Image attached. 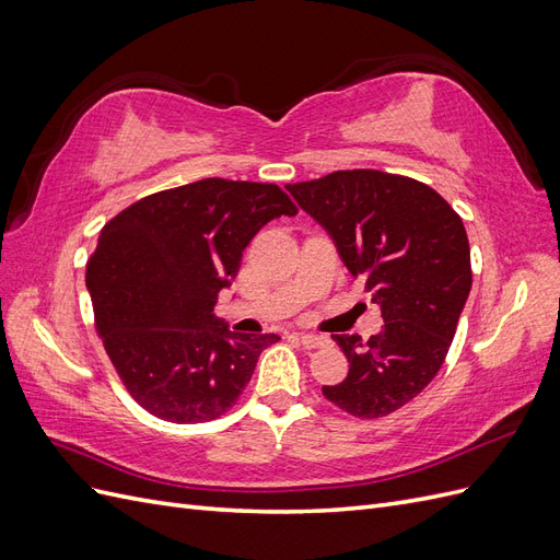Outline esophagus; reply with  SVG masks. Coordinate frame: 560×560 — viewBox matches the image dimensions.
Wrapping results in <instances>:
<instances>
[{
	"label": "esophagus",
	"instance_id": "esophagus-1",
	"mask_svg": "<svg viewBox=\"0 0 560 560\" xmlns=\"http://www.w3.org/2000/svg\"><path fill=\"white\" fill-rule=\"evenodd\" d=\"M296 338L299 341L306 346V348H322V346H327L329 341H327V336H319V334H306V331H299L296 334Z\"/></svg>",
	"mask_w": 560,
	"mask_h": 560
}]
</instances>
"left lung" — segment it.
I'll list each match as a JSON object with an SVG mask.
<instances>
[{
	"label": "left lung",
	"instance_id": "8db88e82",
	"mask_svg": "<svg viewBox=\"0 0 560 560\" xmlns=\"http://www.w3.org/2000/svg\"><path fill=\"white\" fill-rule=\"evenodd\" d=\"M287 191L329 233L385 322L369 341L334 336L350 369L322 395L354 418L401 409L442 369L471 290L463 219L428 184L381 171H338Z\"/></svg>",
	"mask_w": 560,
	"mask_h": 560
}]
</instances>
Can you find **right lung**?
Wrapping results in <instances>:
<instances>
[{
    "label": "right lung",
    "instance_id": "obj_1",
    "mask_svg": "<svg viewBox=\"0 0 560 560\" xmlns=\"http://www.w3.org/2000/svg\"><path fill=\"white\" fill-rule=\"evenodd\" d=\"M282 214L296 206L280 186L210 177L151 194L105 224L86 268L95 329L151 416L186 425L226 413L280 341L231 331L214 306L243 249Z\"/></svg>",
    "mask_w": 560,
    "mask_h": 560
}]
</instances>
